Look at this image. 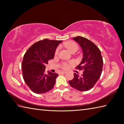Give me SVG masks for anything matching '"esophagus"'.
I'll list each match as a JSON object with an SVG mask.
<instances>
[{
  "mask_svg": "<svg viewBox=\"0 0 124 124\" xmlns=\"http://www.w3.org/2000/svg\"><path fill=\"white\" fill-rule=\"evenodd\" d=\"M66 73V72H65V71H62L61 72V73H62V74H63V73Z\"/></svg>",
  "mask_w": 124,
  "mask_h": 124,
  "instance_id": "esophagus-1",
  "label": "esophagus"
}]
</instances>
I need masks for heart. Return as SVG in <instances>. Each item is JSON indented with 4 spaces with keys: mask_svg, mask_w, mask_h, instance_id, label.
I'll return each mask as SVG.
<instances>
[{
    "mask_svg": "<svg viewBox=\"0 0 124 124\" xmlns=\"http://www.w3.org/2000/svg\"><path fill=\"white\" fill-rule=\"evenodd\" d=\"M64 46L66 47L68 51H69L70 53H71L72 51H73L75 49H78V46L77 45V44L72 41H69V42H67L66 43H65ZM58 52H59V49H56V51H55V54H57L58 53ZM68 65L67 64H64L63 65V68H65V69H67V68H68Z\"/></svg>",
    "mask_w": 124,
    "mask_h": 124,
    "instance_id": "1",
    "label": "heart"
}]
</instances>
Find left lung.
<instances>
[{
    "instance_id": "left-lung-1",
    "label": "left lung",
    "mask_w": 124,
    "mask_h": 124,
    "mask_svg": "<svg viewBox=\"0 0 124 124\" xmlns=\"http://www.w3.org/2000/svg\"><path fill=\"white\" fill-rule=\"evenodd\" d=\"M81 47L83 59L77 67L84 71L80 77L74 73V77L69 81L70 85L79 91H87L91 89L99 79L103 68V59L99 48L88 39L83 37L73 38Z\"/></svg>"
}]
</instances>
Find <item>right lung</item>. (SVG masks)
I'll use <instances>...</instances> for the list:
<instances>
[{
	"instance_id": "1",
	"label": "right lung",
	"mask_w": 124,
	"mask_h": 124,
	"mask_svg": "<svg viewBox=\"0 0 124 124\" xmlns=\"http://www.w3.org/2000/svg\"><path fill=\"white\" fill-rule=\"evenodd\" d=\"M62 41L45 39L34 44L25 53L21 65L23 79L34 93H45L54 87L59 75L46 73V65L53 59L57 47Z\"/></svg>"
}]
</instances>
